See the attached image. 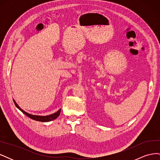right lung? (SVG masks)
<instances>
[{
  "mask_svg": "<svg viewBox=\"0 0 160 160\" xmlns=\"http://www.w3.org/2000/svg\"><path fill=\"white\" fill-rule=\"evenodd\" d=\"M13 101H14V105H16V107L18 109H20L24 114H25L27 116H28V117L30 118L31 119H32L35 120V121H38V122H50V121H52L53 119H56L57 117H59V115H60V113H61V109H59V111H57V112L53 113V114H51L50 115H47V116L34 115H31V114H29V113L25 112V111H23L22 109H21L20 108H19V106L17 104V103L15 102V101L13 100Z\"/></svg>",
  "mask_w": 160,
  "mask_h": 160,
  "instance_id": "right-lung-1",
  "label": "right lung"
}]
</instances>
